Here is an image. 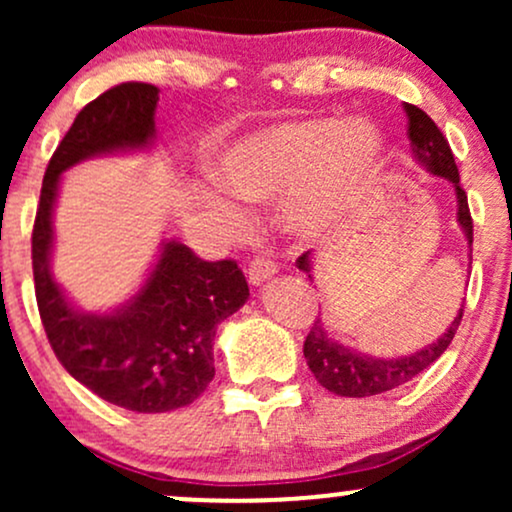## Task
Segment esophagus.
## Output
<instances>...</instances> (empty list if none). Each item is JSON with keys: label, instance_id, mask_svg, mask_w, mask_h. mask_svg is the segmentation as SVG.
<instances>
[{"label": "esophagus", "instance_id": "obj_1", "mask_svg": "<svg viewBox=\"0 0 512 512\" xmlns=\"http://www.w3.org/2000/svg\"><path fill=\"white\" fill-rule=\"evenodd\" d=\"M272 274H276V264L272 260H264V257H255V260H250L248 279L252 286H260L262 281L269 279Z\"/></svg>", "mask_w": 512, "mask_h": 512}]
</instances>
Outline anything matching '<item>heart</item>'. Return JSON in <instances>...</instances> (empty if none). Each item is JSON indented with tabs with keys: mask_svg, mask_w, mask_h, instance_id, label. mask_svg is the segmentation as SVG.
Returning a JSON list of instances; mask_svg holds the SVG:
<instances>
[{
	"mask_svg": "<svg viewBox=\"0 0 512 512\" xmlns=\"http://www.w3.org/2000/svg\"><path fill=\"white\" fill-rule=\"evenodd\" d=\"M385 142L366 120H298L233 144L216 166L228 195L252 204L284 199L281 219L293 236H332L368 195ZM233 214L231 209H226Z\"/></svg>",
	"mask_w": 512,
	"mask_h": 512,
	"instance_id": "heart-1",
	"label": "heart"
}]
</instances>
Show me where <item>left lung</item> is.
<instances>
[{"label": "left lung", "mask_w": 512, "mask_h": 512, "mask_svg": "<svg viewBox=\"0 0 512 512\" xmlns=\"http://www.w3.org/2000/svg\"><path fill=\"white\" fill-rule=\"evenodd\" d=\"M409 117V139H411V151H414L416 161L424 166L428 173L438 175V178H448L452 185H455L457 195V221H460L464 236H467L469 252H472V240H474V223L472 214H469L467 204V192L462 190L460 185V170H457L455 156H452V149L448 139L443 137L436 122L428 117L424 110L416 108V105H404ZM296 267L308 272L313 269L310 264V250L303 252L296 260ZM313 279V276H310ZM464 308H460L448 332L438 339V342L428 344L426 349L416 351L411 356L402 358H375L358 354V351L349 349V346H342L332 342L330 334L325 332L320 320L313 322L308 337H305L303 344V356L308 358V368L313 370L315 380L325 390L334 392L339 397H370L380 395V392L395 390V387L409 383L411 378H416L419 373L431 366L436 358H440L445 349H448L452 337H455L457 327L462 322Z\"/></svg>", "instance_id": "left-lung-1"}]
</instances>
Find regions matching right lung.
I'll return each mask as SVG.
<instances>
[{"label":"right lung","mask_w":512,"mask_h":512,"mask_svg":"<svg viewBox=\"0 0 512 512\" xmlns=\"http://www.w3.org/2000/svg\"><path fill=\"white\" fill-rule=\"evenodd\" d=\"M156 103V86L127 81L76 115L45 170L31 238L35 301L57 361L105 402L139 414L187 407L207 390L216 327L250 296L236 262H204L175 240L163 245L142 291L115 313H79L52 279L60 175L84 158L149 146L156 139Z\"/></svg>","instance_id":"add662e5"}]
</instances>
